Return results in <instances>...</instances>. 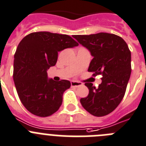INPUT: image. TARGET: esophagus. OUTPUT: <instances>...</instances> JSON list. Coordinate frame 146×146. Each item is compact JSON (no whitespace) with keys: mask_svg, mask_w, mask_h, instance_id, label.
Returning <instances> with one entry per match:
<instances>
[{"mask_svg":"<svg viewBox=\"0 0 146 146\" xmlns=\"http://www.w3.org/2000/svg\"><path fill=\"white\" fill-rule=\"evenodd\" d=\"M70 84H71V87H78L82 85V83L78 82H75V81H71Z\"/></svg>","mask_w":146,"mask_h":146,"instance_id":"esophagus-1","label":"esophagus"}]
</instances>
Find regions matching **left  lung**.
I'll list each match as a JSON object with an SVG mask.
<instances>
[{
    "label": "left lung",
    "instance_id": "1",
    "mask_svg": "<svg viewBox=\"0 0 146 146\" xmlns=\"http://www.w3.org/2000/svg\"><path fill=\"white\" fill-rule=\"evenodd\" d=\"M73 37L90 52L93 59L88 71L101 74L98 88L85 83L89 94L81 98L82 106L89 113L101 117L111 113L123 98L131 76V51L123 38L109 33L74 35Z\"/></svg>",
    "mask_w": 146,
    "mask_h": 146
}]
</instances>
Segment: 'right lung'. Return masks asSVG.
<instances>
[{"instance_id": "obj_1", "label": "right lung", "mask_w": 146, "mask_h": 146, "mask_svg": "<svg viewBox=\"0 0 146 146\" xmlns=\"http://www.w3.org/2000/svg\"><path fill=\"white\" fill-rule=\"evenodd\" d=\"M78 45L71 36L48 31L31 33L19 43L14 59V82L20 101L33 115L48 117L59 109L63 92L71 84L48 78L47 70L56 64L58 52Z\"/></svg>"}]
</instances>
